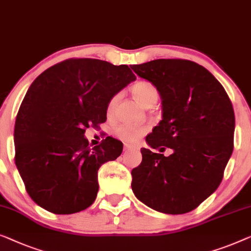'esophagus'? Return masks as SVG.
<instances>
[{"label": "esophagus", "instance_id": "1", "mask_svg": "<svg viewBox=\"0 0 251 251\" xmlns=\"http://www.w3.org/2000/svg\"><path fill=\"white\" fill-rule=\"evenodd\" d=\"M133 148H136V146H133V145H128V144H126V145H125V151L133 150Z\"/></svg>", "mask_w": 251, "mask_h": 251}]
</instances>
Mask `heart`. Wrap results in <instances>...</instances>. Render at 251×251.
Masks as SVG:
<instances>
[{
  "label": "heart",
  "instance_id": "obj_1",
  "mask_svg": "<svg viewBox=\"0 0 251 251\" xmlns=\"http://www.w3.org/2000/svg\"><path fill=\"white\" fill-rule=\"evenodd\" d=\"M131 92H132L133 97L136 99L138 103L141 104L145 107L150 106V105H154L159 97V93L157 88H156L151 82L145 81V80H141L134 83L131 88ZM118 100H119V95H115L112 97L110 101H108V105H107L108 113H112V112H113ZM146 131H147L146 126H140L126 123V125L119 126L118 128L115 129V136H117L119 139L126 141V143H134V141L139 139V138Z\"/></svg>",
  "mask_w": 251,
  "mask_h": 251
}]
</instances>
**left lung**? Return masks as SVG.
Wrapping results in <instances>:
<instances>
[{
  "label": "left lung",
  "instance_id": "1",
  "mask_svg": "<svg viewBox=\"0 0 251 251\" xmlns=\"http://www.w3.org/2000/svg\"><path fill=\"white\" fill-rule=\"evenodd\" d=\"M131 69L157 88L162 120L146 137L131 171L136 197L164 214L191 212L219 188L233 151L234 111L220 81L188 60L158 59Z\"/></svg>",
  "mask_w": 251,
  "mask_h": 251
}]
</instances>
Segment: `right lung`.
<instances>
[{
	"label": "right lung",
	"instance_id": "add662e5",
	"mask_svg": "<svg viewBox=\"0 0 251 251\" xmlns=\"http://www.w3.org/2000/svg\"><path fill=\"white\" fill-rule=\"evenodd\" d=\"M134 80L128 65L70 59L31 83L14 125V159L38 206L54 214H74L95 201L99 169L117 159L123 145L106 137L90 148L86 129L106 121L108 101Z\"/></svg>",
	"mask_w": 251,
	"mask_h": 251
}]
</instances>
